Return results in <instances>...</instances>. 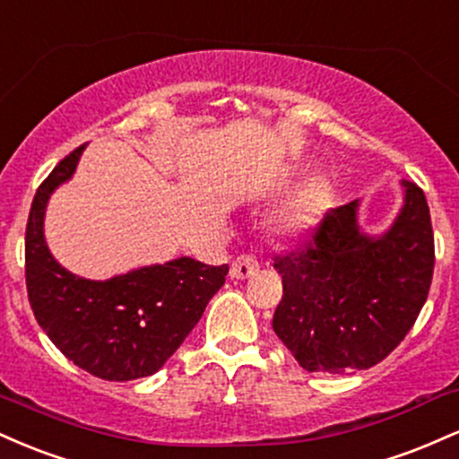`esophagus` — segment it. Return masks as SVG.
Wrapping results in <instances>:
<instances>
[{
  "label": "esophagus",
  "mask_w": 459,
  "mask_h": 459,
  "mask_svg": "<svg viewBox=\"0 0 459 459\" xmlns=\"http://www.w3.org/2000/svg\"><path fill=\"white\" fill-rule=\"evenodd\" d=\"M256 272H259V261L252 255L237 256L233 265H230V278H237V281H246V278L255 276Z\"/></svg>",
  "instance_id": "34e87169"
}]
</instances>
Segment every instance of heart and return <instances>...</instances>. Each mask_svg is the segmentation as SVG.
<instances>
[{
	"label": "heart",
	"mask_w": 459,
	"mask_h": 459,
	"mask_svg": "<svg viewBox=\"0 0 459 459\" xmlns=\"http://www.w3.org/2000/svg\"><path fill=\"white\" fill-rule=\"evenodd\" d=\"M324 192H325L324 183H315V186L310 187V194H308V198H310V200H317V198L324 196Z\"/></svg>",
	"instance_id": "1"
}]
</instances>
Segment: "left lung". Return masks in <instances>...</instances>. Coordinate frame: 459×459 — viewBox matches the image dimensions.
I'll use <instances>...</instances> for the list:
<instances>
[{"label":"left lung","mask_w":459,"mask_h":459,"mask_svg":"<svg viewBox=\"0 0 459 459\" xmlns=\"http://www.w3.org/2000/svg\"><path fill=\"white\" fill-rule=\"evenodd\" d=\"M403 207L380 237L358 226V200L330 209L296 250L273 256L282 299L273 332L310 373L382 362L405 339L434 276V230L423 189L402 181Z\"/></svg>","instance_id":"left-lung-1"}]
</instances>
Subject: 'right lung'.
<instances>
[{
	"label": "right lung",
	"instance_id": "add662e5",
	"mask_svg": "<svg viewBox=\"0 0 459 459\" xmlns=\"http://www.w3.org/2000/svg\"><path fill=\"white\" fill-rule=\"evenodd\" d=\"M82 144L40 183L25 229V284L39 325L73 365L94 377L129 382L160 371L186 341L229 265L181 256L109 281H88L54 259L43 220L51 192L75 172Z\"/></svg>",
	"mask_w": 459,
	"mask_h": 459
}]
</instances>
